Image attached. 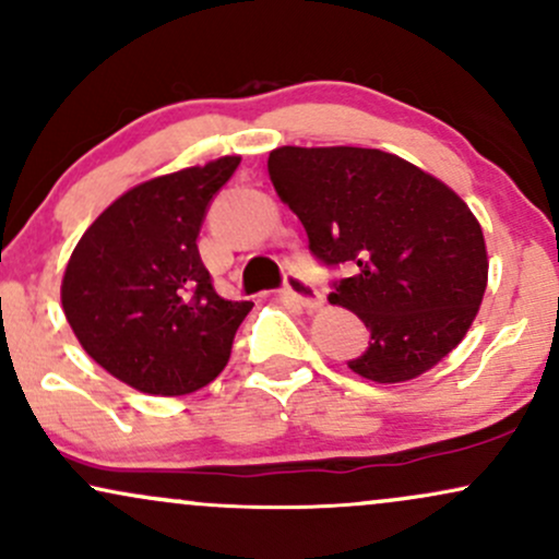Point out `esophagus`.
Wrapping results in <instances>:
<instances>
[{"mask_svg":"<svg viewBox=\"0 0 559 559\" xmlns=\"http://www.w3.org/2000/svg\"><path fill=\"white\" fill-rule=\"evenodd\" d=\"M284 297L297 301V305L305 307V310H320V307H323V294H320L312 284H307V281L297 273H292L286 278Z\"/></svg>","mask_w":559,"mask_h":559,"instance_id":"34e87169","label":"esophagus"}]
</instances>
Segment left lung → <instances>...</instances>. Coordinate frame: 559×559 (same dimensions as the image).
<instances>
[{
  "label": "left lung",
  "instance_id": "left-lung-1",
  "mask_svg": "<svg viewBox=\"0 0 559 559\" xmlns=\"http://www.w3.org/2000/svg\"><path fill=\"white\" fill-rule=\"evenodd\" d=\"M267 173L312 254L357 267L329 297L370 331L368 352L349 362L357 376L413 381L463 342L489 254L478 217L444 181L365 146H278Z\"/></svg>",
  "mask_w": 559,
  "mask_h": 559
}]
</instances>
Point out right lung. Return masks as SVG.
I'll list each match as a JSON object with an SVG mask.
<instances>
[{
    "label": "right lung",
    "instance_id": "1",
    "mask_svg": "<svg viewBox=\"0 0 559 559\" xmlns=\"http://www.w3.org/2000/svg\"><path fill=\"white\" fill-rule=\"evenodd\" d=\"M239 155L150 178L120 194L70 254L60 299L107 373L155 396L207 386L228 365L252 301L223 299L199 258L204 210Z\"/></svg>",
    "mask_w": 559,
    "mask_h": 559
}]
</instances>
